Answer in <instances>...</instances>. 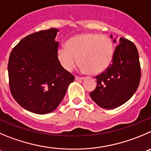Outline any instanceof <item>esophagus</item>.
I'll return each mask as SVG.
<instances>
[{
    "instance_id": "esophagus-1",
    "label": "esophagus",
    "mask_w": 151,
    "mask_h": 151,
    "mask_svg": "<svg viewBox=\"0 0 151 151\" xmlns=\"http://www.w3.org/2000/svg\"><path fill=\"white\" fill-rule=\"evenodd\" d=\"M84 79V78L83 77H79V76H76L75 77V80L76 81H81V80Z\"/></svg>"
}]
</instances>
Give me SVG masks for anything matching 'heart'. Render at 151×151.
Here are the masks:
<instances>
[{"label": "heart", "mask_w": 151, "mask_h": 151, "mask_svg": "<svg viewBox=\"0 0 151 151\" xmlns=\"http://www.w3.org/2000/svg\"><path fill=\"white\" fill-rule=\"evenodd\" d=\"M114 55L113 41L107 35L97 33H82L67 41L66 47H59L57 57L67 71L78 64L90 75L104 73L112 64ZM79 60H78V58Z\"/></svg>", "instance_id": "1"}]
</instances>
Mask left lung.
Listing matches in <instances>:
<instances>
[{
    "mask_svg": "<svg viewBox=\"0 0 151 151\" xmlns=\"http://www.w3.org/2000/svg\"><path fill=\"white\" fill-rule=\"evenodd\" d=\"M96 78L97 86L90 96L96 104L104 109H114L127 102L137 90L141 78L139 52L135 44L120 38L112 64Z\"/></svg>",
    "mask_w": 151,
    "mask_h": 151,
    "instance_id": "1",
    "label": "left lung"
}]
</instances>
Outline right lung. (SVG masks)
I'll return each instance as SVG.
<instances>
[{"label":"right lung","mask_w":151,"mask_h":151,"mask_svg":"<svg viewBox=\"0 0 151 151\" xmlns=\"http://www.w3.org/2000/svg\"><path fill=\"white\" fill-rule=\"evenodd\" d=\"M56 28L41 30L23 38L11 52L8 73L10 91L22 107L47 114L58 107L74 76L57 57Z\"/></svg>","instance_id":"add662e5"}]
</instances>
